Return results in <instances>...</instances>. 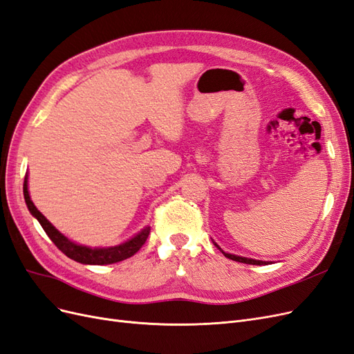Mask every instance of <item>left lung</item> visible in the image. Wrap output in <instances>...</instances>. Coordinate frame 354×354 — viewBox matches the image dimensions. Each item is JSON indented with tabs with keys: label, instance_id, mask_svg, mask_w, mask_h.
<instances>
[{
	"label": "left lung",
	"instance_id": "1",
	"mask_svg": "<svg viewBox=\"0 0 354 354\" xmlns=\"http://www.w3.org/2000/svg\"><path fill=\"white\" fill-rule=\"evenodd\" d=\"M224 255L227 257V259L233 260V261H238V263H245V264H255V266H261L266 264V261H260V260H252V259H246V257H238V255H233V254H227V252H223Z\"/></svg>",
	"mask_w": 354,
	"mask_h": 354
}]
</instances>
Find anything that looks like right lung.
Returning a JSON list of instances; mask_svg holds the SVG:
<instances>
[{
	"mask_svg": "<svg viewBox=\"0 0 354 354\" xmlns=\"http://www.w3.org/2000/svg\"><path fill=\"white\" fill-rule=\"evenodd\" d=\"M24 195H25V202L28 205V209L30 211L32 216H34L39 224L44 229V232L47 233V236L53 241L57 248L65 254L69 259L82 263V264H97V266H103V264H112V263H118L130 259L133 257L138 250L142 248L145 245L149 233H151V227L143 229L140 233L134 236L133 239H130L128 242L118 245V246H111V248H88V246H82V245H77L71 242L66 236L56 229L53 227V224L42 216V214L37 209V207L34 205V202L30 201L29 192H28V177H25V183H24Z\"/></svg>",
	"mask_w": 354,
	"mask_h": 354,
	"instance_id": "right-lung-1",
	"label": "right lung"
}]
</instances>
